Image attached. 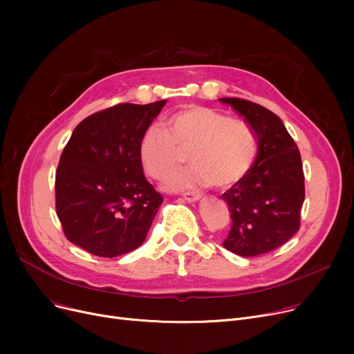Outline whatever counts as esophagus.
Masks as SVG:
<instances>
[{
  "mask_svg": "<svg viewBox=\"0 0 354 354\" xmlns=\"http://www.w3.org/2000/svg\"><path fill=\"white\" fill-rule=\"evenodd\" d=\"M182 198L187 201V202H196V201H199L201 194H198V192H188V194H183Z\"/></svg>",
  "mask_w": 354,
  "mask_h": 354,
  "instance_id": "obj_1",
  "label": "esophagus"
}]
</instances>
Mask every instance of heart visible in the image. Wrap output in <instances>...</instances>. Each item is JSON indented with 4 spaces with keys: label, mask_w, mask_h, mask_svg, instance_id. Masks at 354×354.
I'll return each mask as SVG.
<instances>
[{
    "label": "heart",
    "mask_w": 354,
    "mask_h": 354,
    "mask_svg": "<svg viewBox=\"0 0 354 354\" xmlns=\"http://www.w3.org/2000/svg\"><path fill=\"white\" fill-rule=\"evenodd\" d=\"M188 152V171L167 180L171 191H189L202 185L228 187L251 167L257 143L252 130L209 107L187 106L167 118L165 129L151 124L139 142L145 172L158 180L169 178Z\"/></svg>",
    "instance_id": "obj_1"
}]
</instances>
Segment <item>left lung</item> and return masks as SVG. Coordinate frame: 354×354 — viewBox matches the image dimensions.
<instances>
[{"instance_id": "left-lung-1", "label": "left lung", "mask_w": 354, "mask_h": 354, "mask_svg": "<svg viewBox=\"0 0 354 354\" xmlns=\"http://www.w3.org/2000/svg\"><path fill=\"white\" fill-rule=\"evenodd\" d=\"M251 126L258 140L255 162L248 172L222 194L232 227L222 243L241 257H255L286 244L300 228L304 202L301 156L283 120L257 103L224 97Z\"/></svg>"}]
</instances>
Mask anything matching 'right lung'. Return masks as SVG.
<instances>
[{
    "label": "right lung",
    "mask_w": 354,
    "mask_h": 354,
    "mask_svg": "<svg viewBox=\"0 0 354 354\" xmlns=\"http://www.w3.org/2000/svg\"><path fill=\"white\" fill-rule=\"evenodd\" d=\"M165 103L116 104L73 130L55 172V209L74 245L104 258L142 245L163 198L143 175L139 142Z\"/></svg>",
    "instance_id": "1"
}]
</instances>
